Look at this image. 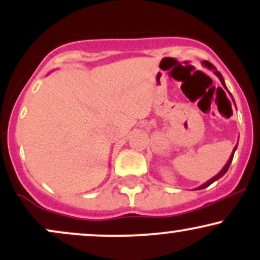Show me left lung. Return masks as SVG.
Segmentation results:
<instances>
[{"mask_svg":"<svg viewBox=\"0 0 260 260\" xmlns=\"http://www.w3.org/2000/svg\"><path fill=\"white\" fill-rule=\"evenodd\" d=\"M202 64L204 66V67H207V68H209V70H211V71H214V73H215V76L217 77V78L220 79V82H221V84L223 85V88L226 89V90H228V88H226V84H225V80H223V78H222V76H221V73L219 72V71L216 70L215 68V66H214L213 63H210V62H208V61H203L202 62ZM229 91V90H228ZM230 95H231V92H230ZM231 98H232V95H231ZM232 100H234V98H232ZM234 103H235V100H234ZM238 144V143H237ZM237 144H236V147L234 148V151H232L231 153V155H230V159H229V161L228 162H226V165L223 166L222 168V170L221 171L219 172V174H217L216 176H214L213 178H210V180L209 181H207L205 182V183H203L202 186H199V187H197L196 189H204V188H207V187H209L210 186L211 183H214V182L215 181H217L219 180V178H221L223 175L226 174V172H228V170H229V168H230V165H231V162H232V159H234V154H235V151H236V149H237Z\"/></svg>","mask_w":260,"mask_h":260,"instance_id":"obj_1","label":"left lung"}]
</instances>
